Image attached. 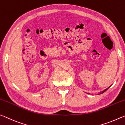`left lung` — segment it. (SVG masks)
<instances>
[{
  "mask_svg": "<svg viewBox=\"0 0 125 125\" xmlns=\"http://www.w3.org/2000/svg\"><path fill=\"white\" fill-rule=\"evenodd\" d=\"M109 87H108V88H106V89H105V90H104V91H102L101 93H99V94H102V93H104V92H105V91H106V90H108V88H109ZM88 94H89V93H88Z\"/></svg>",
  "mask_w": 125,
  "mask_h": 125,
  "instance_id": "1",
  "label": "left lung"
}]
</instances>
